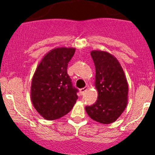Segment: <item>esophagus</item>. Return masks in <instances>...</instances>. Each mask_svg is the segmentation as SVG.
<instances>
[{"label":"esophagus","instance_id":"1","mask_svg":"<svg viewBox=\"0 0 155 155\" xmlns=\"http://www.w3.org/2000/svg\"><path fill=\"white\" fill-rule=\"evenodd\" d=\"M87 87H83V88H81L80 89V93H81V94H84V93L86 92V91H87Z\"/></svg>","mask_w":155,"mask_h":155}]
</instances>
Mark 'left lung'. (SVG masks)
Segmentation results:
<instances>
[{
	"label": "left lung",
	"instance_id": "obj_1",
	"mask_svg": "<svg viewBox=\"0 0 155 155\" xmlns=\"http://www.w3.org/2000/svg\"><path fill=\"white\" fill-rule=\"evenodd\" d=\"M95 67L94 86L98 100L85 110L90 118L102 124H112L124 113L128 102V84L118 60L111 53L93 50Z\"/></svg>",
	"mask_w": 155,
	"mask_h": 155
}]
</instances>
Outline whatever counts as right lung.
<instances>
[{
  "label": "right lung",
  "instance_id": "right-lung-1",
  "mask_svg": "<svg viewBox=\"0 0 155 155\" xmlns=\"http://www.w3.org/2000/svg\"><path fill=\"white\" fill-rule=\"evenodd\" d=\"M75 48L59 47L48 52L36 68L31 84L34 108L45 120H54L68 114L78 99L68 74V62Z\"/></svg>",
  "mask_w": 155,
  "mask_h": 155
}]
</instances>
